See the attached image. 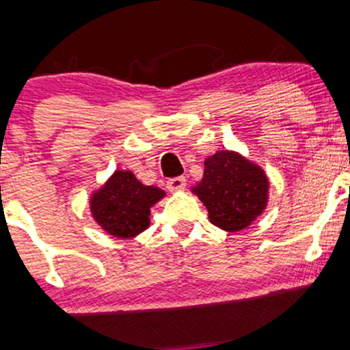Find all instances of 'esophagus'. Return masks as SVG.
<instances>
[{
	"mask_svg": "<svg viewBox=\"0 0 350 350\" xmlns=\"http://www.w3.org/2000/svg\"><path fill=\"white\" fill-rule=\"evenodd\" d=\"M166 186L170 191H180V189L186 187V178L184 176H178V178L167 179Z\"/></svg>",
	"mask_w": 350,
	"mask_h": 350,
	"instance_id": "34e87169",
	"label": "esophagus"
}]
</instances>
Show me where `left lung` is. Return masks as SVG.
Here are the masks:
<instances>
[{
    "label": "left lung",
    "mask_w": 350,
    "mask_h": 350,
    "mask_svg": "<svg viewBox=\"0 0 350 350\" xmlns=\"http://www.w3.org/2000/svg\"><path fill=\"white\" fill-rule=\"evenodd\" d=\"M264 171L233 151H218L205 161L204 179L192 189L213 225L225 231L250 226L267 204Z\"/></svg>",
    "instance_id": "left-lung-1"
}]
</instances>
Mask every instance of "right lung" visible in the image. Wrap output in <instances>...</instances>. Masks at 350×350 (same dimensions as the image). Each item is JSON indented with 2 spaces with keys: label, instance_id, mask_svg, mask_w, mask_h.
<instances>
[{
  "label": "right lung",
  "instance_id": "right-lung-1",
  "mask_svg": "<svg viewBox=\"0 0 350 350\" xmlns=\"http://www.w3.org/2000/svg\"><path fill=\"white\" fill-rule=\"evenodd\" d=\"M164 192L143 186L130 171H116L106 186L91 199V212L98 225L117 238H133L150 225V207Z\"/></svg>",
  "mask_w": 350,
  "mask_h": 350
}]
</instances>
